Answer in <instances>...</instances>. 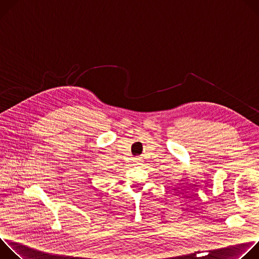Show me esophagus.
<instances>
[{
    "mask_svg": "<svg viewBox=\"0 0 259 259\" xmlns=\"http://www.w3.org/2000/svg\"><path fill=\"white\" fill-rule=\"evenodd\" d=\"M135 165H140L141 163H142V160H141V158H136V160H135Z\"/></svg>",
    "mask_w": 259,
    "mask_h": 259,
    "instance_id": "obj_1",
    "label": "esophagus"
}]
</instances>
